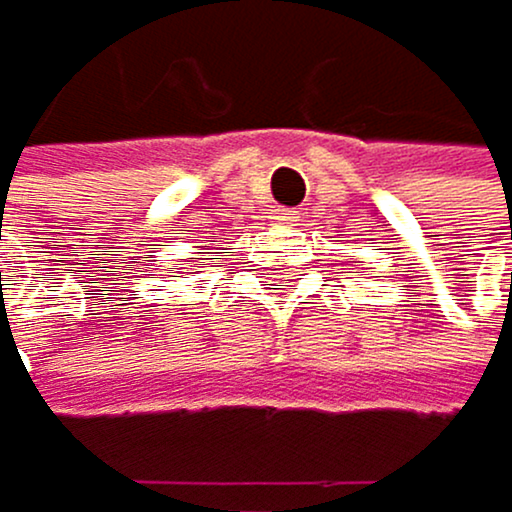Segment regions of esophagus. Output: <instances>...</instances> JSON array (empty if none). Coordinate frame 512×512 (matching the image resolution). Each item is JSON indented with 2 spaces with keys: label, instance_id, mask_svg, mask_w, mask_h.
Here are the masks:
<instances>
[{
  "label": "esophagus",
  "instance_id": "esophagus-1",
  "mask_svg": "<svg viewBox=\"0 0 512 512\" xmlns=\"http://www.w3.org/2000/svg\"><path fill=\"white\" fill-rule=\"evenodd\" d=\"M277 222H286V226H296L299 213L296 210H277Z\"/></svg>",
  "mask_w": 512,
  "mask_h": 512
}]
</instances>
